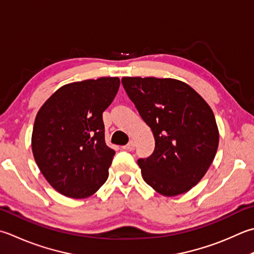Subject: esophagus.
<instances>
[{"label":"esophagus","instance_id":"esophagus-1","mask_svg":"<svg viewBox=\"0 0 254 254\" xmlns=\"http://www.w3.org/2000/svg\"><path fill=\"white\" fill-rule=\"evenodd\" d=\"M134 148H135V144H134V142L133 141H130L128 142V144L127 145H126V146H123V150H126V151H128V152H131V151H133Z\"/></svg>","mask_w":254,"mask_h":254}]
</instances>
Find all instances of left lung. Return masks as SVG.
<instances>
[{
	"instance_id": "obj_1",
	"label": "left lung",
	"mask_w": 254,
	"mask_h": 254,
	"mask_svg": "<svg viewBox=\"0 0 254 254\" xmlns=\"http://www.w3.org/2000/svg\"><path fill=\"white\" fill-rule=\"evenodd\" d=\"M122 84L155 140L152 155L137 161L143 180L163 196L190 190L205 176L219 144L211 108L176 79L123 77Z\"/></svg>"
}]
</instances>
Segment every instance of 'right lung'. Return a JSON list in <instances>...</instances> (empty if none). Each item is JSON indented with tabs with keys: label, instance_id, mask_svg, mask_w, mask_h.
<instances>
[{
	"label": "right lung",
	"instance_id": "1",
	"mask_svg": "<svg viewBox=\"0 0 254 254\" xmlns=\"http://www.w3.org/2000/svg\"><path fill=\"white\" fill-rule=\"evenodd\" d=\"M119 87L118 77L64 84L37 112L33 155L46 181L62 195L87 198L108 180L116 152L104 141L102 113Z\"/></svg>",
	"mask_w": 254,
	"mask_h": 254
}]
</instances>
